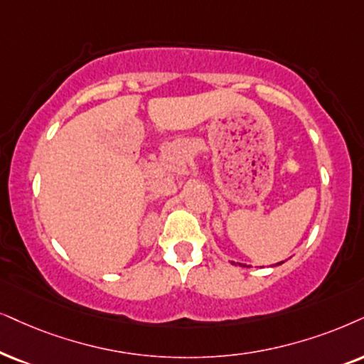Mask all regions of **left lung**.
<instances>
[{"instance_id":"1","label":"left lung","mask_w":364,"mask_h":364,"mask_svg":"<svg viewBox=\"0 0 364 364\" xmlns=\"http://www.w3.org/2000/svg\"><path fill=\"white\" fill-rule=\"evenodd\" d=\"M280 264H284V262H279V264H275V265H280Z\"/></svg>"}]
</instances>
